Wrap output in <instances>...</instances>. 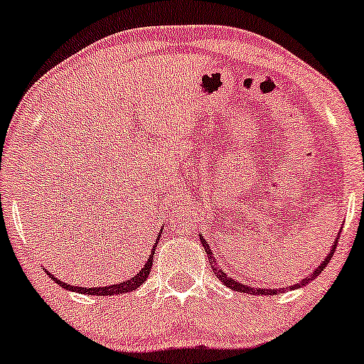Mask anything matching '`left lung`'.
Masks as SVG:
<instances>
[{"label":"left lung","mask_w":364,"mask_h":364,"mask_svg":"<svg viewBox=\"0 0 364 364\" xmlns=\"http://www.w3.org/2000/svg\"><path fill=\"white\" fill-rule=\"evenodd\" d=\"M200 240H201V246L205 247V252L208 254V259H212V266H213V271H215L217 278L220 279V282L224 283L225 287H229L230 290H235V291H239V293H247V295H274V293H277V290H269V288H254V287H249V284H242V283H239L237 279H232V278L229 277V274L224 273V269H222L220 266L217 264L215 257L212 256V249H210V246H208L207 240H205L203 237H201V234H200ZM336 246H337V240H334V244H332V247H331V252L327 254L326 259H323V261L321 262V266H318V268H315V269L312 271V273L309 274V277L301 278V282H300V283L291 284L290 290H295V288H300V287H304V284H309L310 282H312V279L317 278L318 274H321L322 271H323V268H326V266L329 264L331 257L334 256ZM283 290H284V288H283Z\"/></svg>","instance_id":"8db88e82"}]
</instances>
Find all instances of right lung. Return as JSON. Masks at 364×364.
<instances>
[{
	"mask_svg": "<svg viewBox=\"0 0 364 364\" xmlns=\"http://www.w3.org/2000/svg\"><path fill=\"white\" fill-rule=\"evenodd\" d=\"M159 237L161 235H157L156 237V242H154V247H152L151 251V256H149V259L146 261V264H144V268H140V271L137 274H135L134 278L127 279L124 283H117V284H108V287H95V288H85V287H76V284H68L64 282H60V279H57L55 277H52V274L47 271V274L54 279L57 284H60V287L65 288V290L69 291H76V293H85V295H95V296H107V295H120V293H127V291H134L137 290V288L146 282L149 273H151V268H152V256H154V251H156V246L157 242H159Z\"/></svg>",
	"mask_w": 364,
	"mask_h": 364,
	"instance_id": "obj_1",
	"label": "right lung"
}]
</instances>
